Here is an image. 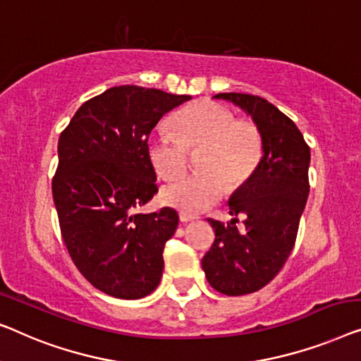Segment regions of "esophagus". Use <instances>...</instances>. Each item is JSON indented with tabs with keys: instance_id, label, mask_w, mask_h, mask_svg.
Here are the masks:
<instances>
[{
	"instance_id": "esophagus-1",
	"label": "esophagus",
	"mask_w": 361,
	"mask_h": 361,
	"mask_svg": "<svg viewBox=\"0 0 361 361\" xmlns=\"http://www.w3.org/2000/svg\"><path fill=\"white\" fill-rule=\"evenodd\" d=\"M196 217L191 216V214H186V212H180V221L181 222H190V221H195Z\"/></svg>"
}]
</instances>
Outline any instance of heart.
I'll use <instances>...</instances> for the list:
<instances>
[{
  "mask_svg": "<svg viewBox=\"0 0 361 361\" xmlns=\"http://www.w3.org/2000/svg\"><path fill=\"white\" fill-rule=\"evenodd\" d=\"M176 135L155 130L147 142V155L155 173L173 180L185 171L188 150H200V171L186 175L160 192L161 201L186 214H197L227 191H235L255 173L263 155L260 130L252 121L214 101H200L175 116Z\"/></svg>",
  "mask_w": 361,
  "mask_h": 361,
  "instance_id": "b5f03b06",
  "label": "heart"
}]
</instances>
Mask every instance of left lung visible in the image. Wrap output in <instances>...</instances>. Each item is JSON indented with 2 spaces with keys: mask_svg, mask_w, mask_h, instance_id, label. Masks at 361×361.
<instances>
[{
  "mask_svg": "<svg viewBox=\"0 0 361 361\" xmlns=\"http://www.w3.org/2000/svg\"><path fill=\"white\" fill-rule=\"evenodd\" d=\"M212 98L238 106L263 140L255 173L227 202L231 216H247L245 231L237 229V217L227 224L207 219L216 238L201 262L216 291L242 296L270 283L293 250L309 195L311 150L296 124L260 96L219 93Z\"/></svg>",
  "mask_w": 361,
  "mask_h": 361,
  "instance_id": "left-lung-1",
  "label": "left lung"
}]
</instances>
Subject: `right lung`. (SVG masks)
Returning <instances> with one entry per match:
<instances>
[{"label": "right lung", "mask_w": 361, "mask_h": 361, "mask_svg": "<svg viewBox=\"0 0 361 361\" xmlns=\"http://www.w3.org/2000/svg\"><path fill=\"white\" fill-rule=\"evenodd\" d=\"M190 99L114 86L81 104L60 134L52 181L60 231L81 275L109 296L140 299L159 286L178 212L135 209L159 191L147 155L150 132L161 116Z\"/></svg>", "instance_id": "add662e5"}]
</instances>
